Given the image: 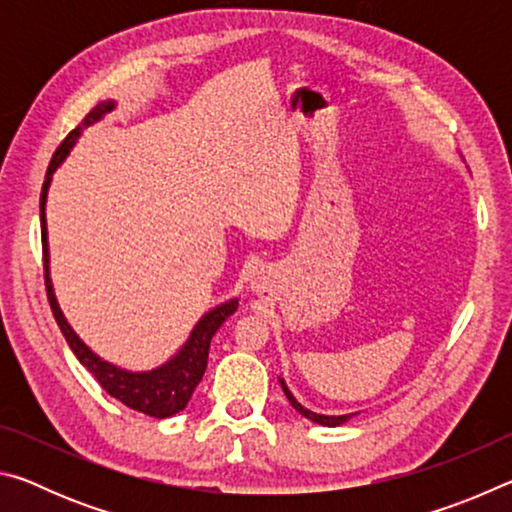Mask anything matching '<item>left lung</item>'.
Returning a JSON list of instances; mask_svg holds the SVG:
<instances>
[{
  "instance_id": "obj_1",
  "label": "left lung",
  "mask_w": 512,
  "mask_h": 512,
  "mask_svg": "<svg viewBox=\"0 0 512 512\" xmlns=\"http://www.w3.org/2000/svg\"><path fill=\"white\" fill-rule=\"evenodd\" d=\"M280 384H282V391H284V395H287V400L291 402L293 409H296L300 415H305L307 420L316 422V424H323V427H339V424L348 422V420L352 418V415H357V413H348V415H320V413L309 411V409H305V406H302V404L296 400V397L291 395L287 384H284V379H280Z\"/></svg>"
}]
</instances>
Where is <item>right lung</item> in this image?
<instances>
[{
  "instance_id": "right-lung-1",
  "label": "right lung",
  "mask_w": 512,
  "mask_h": 512,
  "mask_svg": "<svg viewBox=\"0 0 512 512\" xmlns=\"http://www.w3.org/2000/svg\"><path fill=\"white\" fill-rule=\"evenodd\" d=\"M115 108V101H103L97 108L90 110L85 119L79 126L69 133L63 144L58 146L54 158L49 162L45 183H42V194H40V225H42V259H45V287H47V298L51 311H54V318L63 332L65 341L72 352L76 354L85 368L92 372V377L99 381V386L106 391L108 395L115 397L121 404H126L128 409L140 411L151 415V418H169V415L183 411L187 402L192 400L194 388L198 386V381L203 379L205 368H207V354H210V343L212 336L216 334V329L223 325V320L232 316L237 311L239 300H230L225 305H219L212 309L210 314H205L198 325L194 327L189 341L183 345L176 357H173L169 363L155 368L151 372H128L121 370L112 363L99 359L88 345H85L79 336L74 334V329L67 325V320L60 311L56 296H54V287H51V277H49V248H47V219H45V203H47V189L51 183V173L58 169V164L67 158V153L72 146L79 140V135L83 128H88L94 121H99L106 112Z\"/></svg>"
}]
</instances>
